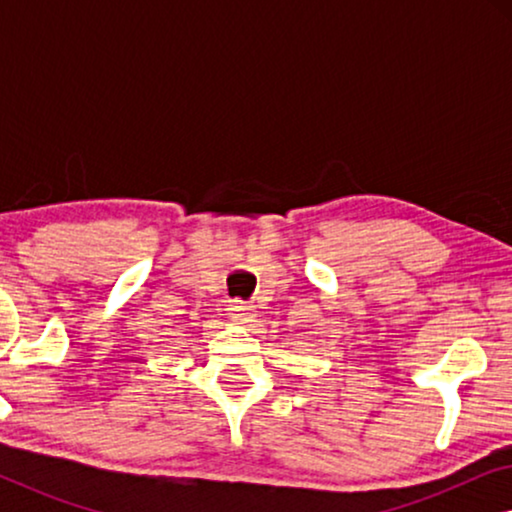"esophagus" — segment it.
I'll return each mask as SVG.
<instances>
[{
    "label": "esophagus",
    "mask_w": 512,
    "mask_h": 512,
    "mask_svg": "<svg viewBox=\"0 0 512 512\" xmlns=\"http://www.w3.org/2000/svg\"><path fill=\"white\" fill-rule=\"evenodd\" d=\"M228 314L237 321V324H249V321H254L256 317V307L251 303H244V300H233V303L228 305Z\"/></svg>",
    "instance_id": "esophagus-1"
}]
</instances>
